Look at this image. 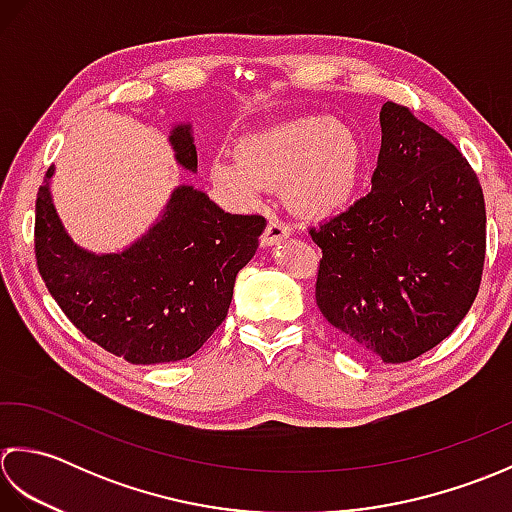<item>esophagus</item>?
I'll return each mask as SVG.
<instances>
[{
	"label": "esophagus",
	"instance_id": "1",
	"mask_svg": "<svg viewBox=\"0 0 512 512\" xmlns=\"http://www.w3.org/2000/svg\"><path fill=\"white\" fill-rule=\"evenodd\" d=\"M289 234H291V227L287 223L280 221V218H269L265 232H263V236H260V243L269 247L278 241H283V238Z\"/></svg>",
	"mask_w": 512,
	"mask_h": 512
}]
</instances>
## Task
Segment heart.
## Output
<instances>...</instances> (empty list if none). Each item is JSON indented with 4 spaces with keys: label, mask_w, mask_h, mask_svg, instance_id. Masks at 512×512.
<instances>
[{
    "label": "heart",
    "mask_w": 512,
    "mask_h": 512,
    "mask_svg": "<svg viewBox=\"0 0 512 512\" xmlns=\"http://www.w3.org/2000/svg\"><path fill=\"white\" fill-rule=\"evenodd\" d=\"M364 168L367 148L360 132L311 114L247 137L238 145V159L216 156L212 176L238 201H254L263 187L285 185L300 214L325 218L356 198Z\"/></svg>",
    "instance_id": "obj_1"
}]
</instances>
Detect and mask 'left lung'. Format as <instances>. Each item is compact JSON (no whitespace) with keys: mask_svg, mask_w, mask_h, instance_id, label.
<instances>
[{"mask_svg":"<svg viewBox=\"0 0 512 512\" xmlns=\"http://www.w3.org/2000/svg\"><path fill=\"white\" fill-rule=\"evenodd\" d=\"M371 192L309 234L322 249L316 302L358 353L400 364L453 333L486 258V205L455 145L387 101Z\"/></svg>","mask_w":512,"mask_h":512,"instance_id":"obj_1","label":"left lung"}]
</instances>
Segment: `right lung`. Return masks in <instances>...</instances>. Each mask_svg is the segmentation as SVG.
Returning a JSON list of instances; mask_svg holds the SVG:
<instances>
[{
  "label": "right lung",
  "mask_w": 512,
  "mask_h": 512,
  "mask_svg": "<svg viewBox=\"0 0 512 512\" xmlns=\"http://www.w3.org/2000/svg\"><path fill=\"white\" fill-rule=\"evenodd\" d=\"M170 143L176 161L196 172L192 125H174ZM52 172L37 192L35 258L61 311L88 340L132 364L190 358L225 320L265 218L227 214L205 192L181 185L139 241L119 254H92L59 221Z\"/></svg>",
  "instance_id": "1"
}]
</instances>
